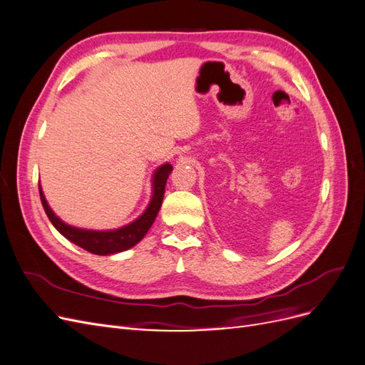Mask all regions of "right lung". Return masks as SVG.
I'll return each instance as SVG.
<instances>
[{"label":"right lung","mask_w":365,"mask_h":365,"mask_svg":"<svg viewBox=\"0 0 365 365\" xmlns=\"http://www.w3.org/2000/svg\"><path fill=\"white\" fill-rule=\"evenodd\" d=\"M172 169H173L172 164L165 163V164H161L160 168L153 172L152 197L146 210L135 220H132L130 224L115 230H85V228H77V227L68 225L67 222H63L61 217L54 215V212L46 200V196H43L42 187L39 184L41 202L43 210H46L50 222L65 239H68L77 247H81L93 254H98V256H109V254L121 252L135 247L138 242L146 236V233L152 227L153 220H155L161 208L164 192H165V182H168Z\"/></svg>","instance_id":"obj_1"}]
</instances>
